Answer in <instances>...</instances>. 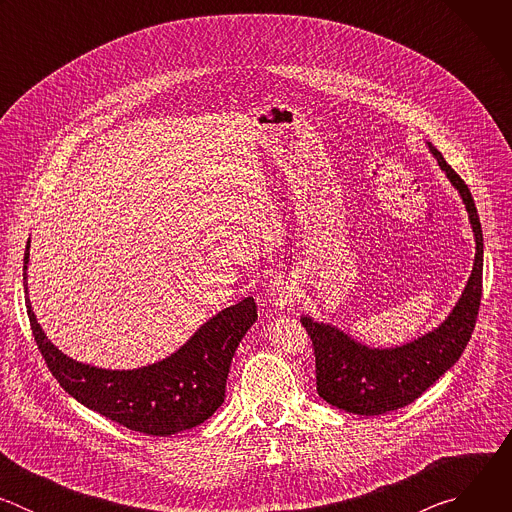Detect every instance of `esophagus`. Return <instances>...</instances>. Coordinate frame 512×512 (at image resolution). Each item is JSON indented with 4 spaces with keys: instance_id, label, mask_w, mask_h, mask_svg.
I'll list each match as a JSON object with an SVG mask.
<instances>
[{
    "instance_id": "esophagus-1",
    "label": "esophagus",
    "mask_w": 512,
    "mask_h": 512,
    "mask_svg": "<svg viewBox=\"0 0 512 512\" xmlns=\"http://www.w3.org/2000/svg\"><path fill=\"white\" fill-rule=\"evenodd\" d=\"M267 296L275 308H289L296 298V283L285 275H277L267 289Z\"/></svg>"
}]
</instances>
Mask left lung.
Here are the masks:
<instances>
[{"mask_svg":"<svg viewBox=\"0 0 512 512\" xmlns=\"http://www.w3.org/2000/svg\"><path fill=\"white\" fill-rule=\"evenodd\" d=\"M427 145L460 192L476 239L472 275L452 314L440 328L397 348H369L330 324L314 322L310 316L300 318L314 346L318 395L326 403L354 415H381L413 403L454 367L476 326L484 255L478 210L466 182L431 143Z\"/></svg>","mask_w":512,"mask_h":512,"instance_id":"8db88e82","label":"left lung"}]
</instances>
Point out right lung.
<instances>
[{
  "instance_id": "1",
  "label": "right lung",
  "mask_w": 512,
  "mask_h": 512,
  "mask_svg": "<svg viewBox=\"0 0 512 512\" xmlns=\"http://www.w3.org/2000/svg\"><path fill=\"white\" fill-rule=\"evenodd\" d=\"M24 253V291L28 294ZM28 298V296H26ZM34 340L52 377L85 407L139 433L172 435L204 423L225 401L231 360L257 320L253 298L218 312L172 356L135 371H107L62 354L26 304Z\"/></svg>"
}]
</instances>
